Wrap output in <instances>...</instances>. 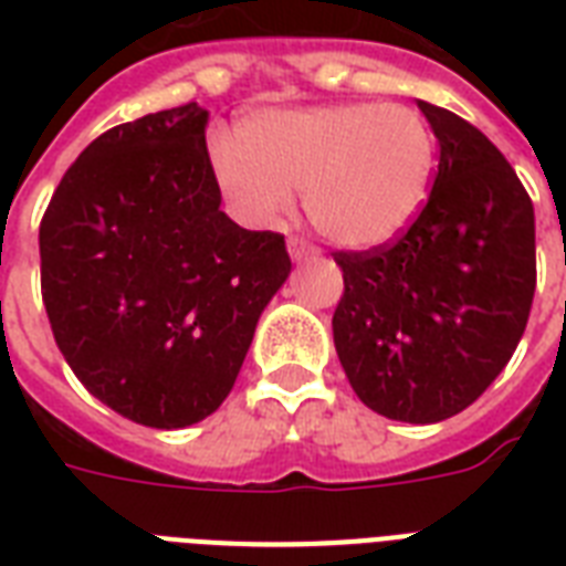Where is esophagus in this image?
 <instances>
[{
    "mask_svg": "<svg viewBox=\"0 0 566 566\" xmlns=\"http://www.w3.org/2000/svg\"><path fill=\"white\" fill-rule=\"evenodd\" d=\"M287 252H291L293 261H314V258H319V249L302 238L287 240Z\"/></svg>",
    "mask_w": 566,
    "mask_h": 566,
    "instance_id": "1",
    "label": "esophagus"
}]
</instances>
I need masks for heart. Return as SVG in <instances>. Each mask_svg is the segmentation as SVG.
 <instances>
[{
    "instance_id": "b5f03b06",
    "label": "heart",
    "mask_w": 566,
    "mask_h": 566,
    "mask_svg": "<svg viewBox=\"0 0 566 566\" xmlns=\"http://www.w3.org/2000/svg\"><path fill=\"white\" fill-rule=\"evenodd\" d=\"M213 149V179L240 220L273 229L302 190L308 220L344 249L396 240L429 196L434 135L405 105L344 102L264 111Z\"/></svg>"
}]
</instances>
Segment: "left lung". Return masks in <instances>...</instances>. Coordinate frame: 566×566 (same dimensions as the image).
<instances>
[{
	"mask_svg": "<svg viewBox=\"0 0 566 566\" xmlns=\"http://www.w3.org/2000/svg\"><path fill=\"white\" fill-rule=\"evenodd\" d=\"M440 144L420 217L402 238L335 252L344 296L332 332L367 408L440 422L505 370L535 296V208L505 155L475 126L417 102Z\"/></svg>",
	"mask_w": 566,
	"mask_h": 566,
	"instance_id": "left-lung-1",
	"label": "left lung"
}]
</instances>
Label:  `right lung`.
<instances>
[{
    "mask_svg": "<svg viewBox=\"0 0 566 566\" xmlns=\"http://www.w3.org/2000/svg\"><path fill=\"white\" fill-rule=\"evenodd\" d=\"M205 126L208 111L188 102L108 128L40 222L57 349L99 402L149 429L220 408L291 275L282 234L220 211Z\"/></svg>",
    "mask_w": 566,
    "mask_h": 566,
    "instance_id": "obj_1",
    "label": "right lung"
}]
</instances>
